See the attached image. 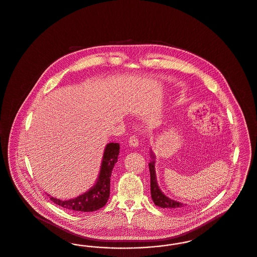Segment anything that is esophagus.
I'll return each mask as SVG.
<instances>
[{
	"mask_svg": "<svg viewBox=\"0 0 257 257\" xmlns=\"http://www.w3.org/2000/svg\"><path fill=\"white\" fill-rule=\"evenodd\" d=\"M128 144H129L130 147L136 148V147H139V140L137 139L136 136H132V137H130Z\"/></svg>",
	"mask_w": 257,
	"mask_h": 257,
	"instance_id": "1",
	"label": "esophagus"
}]
</instances>
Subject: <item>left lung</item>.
Segmentation results:
<instances>
[{
  "instance_id": "8db88e82",
  "label": "left lung",
  "mask_w": 257,
  "mask_h": 257,
  "mask_svg": "<svg viewBox=\"0 0 257 257\" xmlns=\"http://www.w3.org/2000/svg\"><path fill=\"white\" fill-rule=\"evenodd\" d=\"M150 157H151V161L148 164L149 171H150V191H151V197H152L154 204L159 207L167 208L170 210L184 209L186 204L171 199L161 191V189L158 186V182H157L156 171H155V159L156 158L152 151H150Z\"/></svg>"
}]
</instances>
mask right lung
<instances>
[{"instance_id": "obj_1", "label": "right lung", "mask_w": 257, "mask_h": 257, "mask_svg": "<svg viewBox=\"0 0 257 257\" xmlns=\"http://www.w3.org/2000/svg\"><path fill=\"white\" fill-rule=\"evenodd\" d=\"M119 148V145L114 143L106 146L96 182L86 193L66 200L48 195L50 199L57 205L74 212H93L103 207L110 196V175L117 162Z\"/></svg>"}]
</instances>
